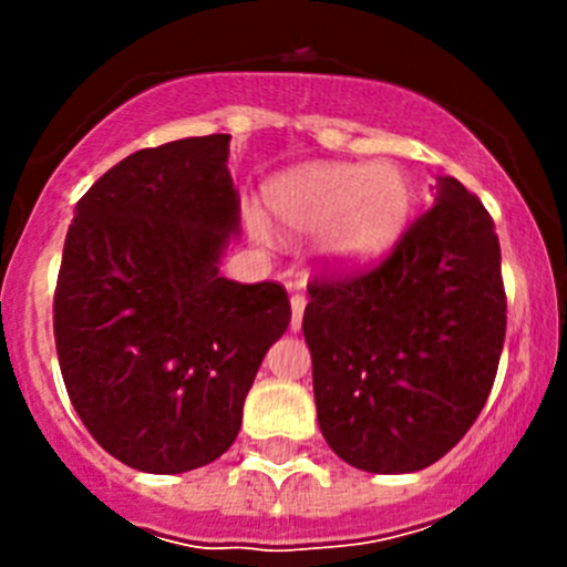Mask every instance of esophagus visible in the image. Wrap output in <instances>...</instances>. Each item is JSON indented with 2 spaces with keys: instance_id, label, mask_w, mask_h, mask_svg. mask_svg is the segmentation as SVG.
Here are the masks:
<instances>
[{
  "instance_id": "1",
  "label": "esophagus",
  "mask_w": 567,
  "mask_h": 567,
  "mask_svg": "<svg viewBox=\"0 0 567 567\" xmlns=\"http://www.w3.org/2000/svg\"><path fill=\"white\" fill-rule=\"evenodd\" d=\"M305 307L307 299L301 293H296L290 299V331H299L301 329V318H305Z\"/></svg>"
}]
</instances>
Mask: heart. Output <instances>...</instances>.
I'll list each match as a JSON object with an SVG mask.
<instances>
[{"label":"heart","instance_id":"b5f03b06","mask_svg":"<svg viewBox=\"0 0 567 567\" xmlns=\"http://www.w3.org/2000/svg\"><path fill=\"white\" fill-rule=\"evenodd\" d=\"M266 205L293 233H320V260L353 271L394 247L414 214V186L394 162L305 164L266 183ZM257 236L266 227L255 221Z\"/></svg>","mask_w":567,"mask_h":567}]
</instances>
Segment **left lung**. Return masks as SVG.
<instances>
[{"instance_id": "left-lung-1", "label": "left lung", "mask_w": 567, "mask_h": 567, "mask_svg": "<svg viewBox=\"0 0 567 567\" xmlns=\"http://www.w3.org/2000/svg\"><path fill=\"white\" fill-rule=\"evenodd\" d=\"M305 310L326 444L409 474L461 442L494 386L507 299L494 219L455 177L370 271L316 277Z\"/></svg>"}]
</instances>
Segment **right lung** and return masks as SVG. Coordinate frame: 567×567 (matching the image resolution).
<instances>
[{"label": "right lung", "instance_id": "right-lung-1", "mask_svg": "<svg viewBox=\"0 0 567 567\" xmlns=\"http://www.w3.org/2000/svg\"><path fill=\"white\" fill-rule=\"evenodd\" d=\"M230 134L131 153L68 227L54 340L73 409L125 466L181 474L241 431L244 400L290 323L282 285L219 274L238 236Z\"/></svg>", "mask_w": 567, "mask_h": 567}]
</instances>
